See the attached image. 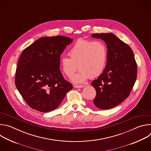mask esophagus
<instances>
[{"mask_svg":"<svg viewBox=\"0 0 151 151\" xmlns=\"http://www.w3.org/2000/svg\"><path fill=\"white\" fill-rule=\"evenodd\" d=\"M84 87V85H74V87L76 88H82Z\"/></svg>","mask_w":151,"mask_h":151,"instance_id":"esophagus-1","label":"esophagus"}]
</instances>
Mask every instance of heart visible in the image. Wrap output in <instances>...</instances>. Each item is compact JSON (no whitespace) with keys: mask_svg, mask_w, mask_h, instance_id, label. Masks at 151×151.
Returning <instances> with one entry per match:
<instances>
[{"mask_svg":"<svg viewBox=\"0 0 151 151\" xmlns=\"http://www.w3.org/2000/svg\"><path fill=\"white\" fill-rule=\"evenodd\" d=\"M69 55L70 58L63 56L60 58L62 71L68 77H71L78 65L79 71L72 76V81L81 83L102 72L106 61L107 50L102 42L80 39L70 47Z\"/></svg>","mask_w":151,"mask_h":151,"instance_id":"b5f03b06","label":"heart"}]
</instances>
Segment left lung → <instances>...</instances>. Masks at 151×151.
Returning a JSON list of instances; mask_svg holds the SVG:
<instances>
[{"instance_id":"left-lung-1","label":"left lung","mask_w":151,"mask_h":151,"mask_svg":"<svg viewBox=\"0 0 151 151\" xmlns=\"http://www.w3.org/2000/svg\"><path fill=\"white\" fill-rule=\"evenodd\" d=\"M91 37L102 39L107 49L105 69L91 82L96 91L93 101L100 109H109L128 97L137 78V64L132 48L114 34L94 33Z\"/></svg>"}]
</instances>
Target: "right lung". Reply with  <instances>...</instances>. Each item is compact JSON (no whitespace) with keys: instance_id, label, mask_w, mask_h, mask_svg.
<instances>
[{"instance_id":"1","label":"right lung","mask_w":151,"mask_h":151,"mask_svg":"<svg viewBox=\"0 0 151 151\" xmlns=\"http://www.w3.org/2000/svg\"><path fill=\"white\" fill-rule=\"evenodd\" d=\"M73 39L66 36L42 37L21 54L15 83L20 94L32 109L50 112L60 104L72 89L60 70V55Z\"/></svg>"}]
</instances>
